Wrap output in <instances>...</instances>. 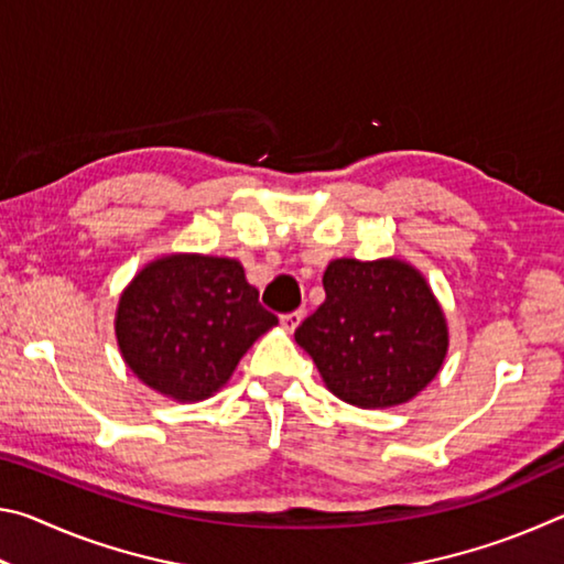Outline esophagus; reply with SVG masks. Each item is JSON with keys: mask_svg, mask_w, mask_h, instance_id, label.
Masks as SVG:
<instances>
[{"mask_svg": "<svg viewBox=\"0 0 564 564\" xmlns=\"http://www.w3.org/2000/svg\"><path fill=\"white\" fill-rule=\"evenodd\" d=\"M301 321H303V311L283 313V316H281V326H283L285 330H295V328H299Z\"/></svg>", "mask_w": 564, "mask_h": 564, "instance_id": "esophagus-1", "label": "esophagus"}]
</instances>
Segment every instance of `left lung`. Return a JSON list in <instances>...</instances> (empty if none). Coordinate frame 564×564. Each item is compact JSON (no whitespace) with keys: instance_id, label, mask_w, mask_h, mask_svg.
<instances>
[{"instance_id":"obj_1","label":"left lung","mask_w":564,"mask_h":564,"mask_svg":"<svg viewBox=\"0 0 564 564\" xmlns=\"http://www.w3.org/2000/svg\"><path fill=\"white\" fill-rule=\"evenodd\" d=\"M323 289L326 301L295 328V343L333 395L358 408H393L443 368V308L410 263L336 259Z\"/></svg>"}]
</instances>
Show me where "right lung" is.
<instances>
[{
  "label": "right lung",
  "mask_w": 564,
  "mask_h": 564,
  "mask_svg": "<svg viewBox=\"0 0 564 564\" xmlns=\"http://www.w3.org/2000/svg\"><path fill=\"white\" fill-rule=\"evenodd\" d=\"M275 323L241 263L174 253L151 261L121 293L117 340L141 383L196 403L226 386L243 352Z\"/></svg>",
  "instance_id": "right-lung-1"
}]
</instances>
